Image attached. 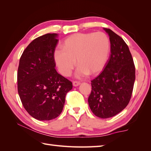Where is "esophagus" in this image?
Masks as SVG:
<instances>
[{
	"label": "esophagus",
	"mask_w": 151,
	"mask_h": 151,
	"mask_svg": "<svg viewBox=\"0 0 151 151\" xmlns=\"http://www.w3.org/2000/svg\"><path fill=\"white\" fill-rule=\"evenodd\" d=\"M80 84H81V83L79 82V81H73V86H78Z\"/></svg>",
	"instance_id": "1"
}]
</instances>
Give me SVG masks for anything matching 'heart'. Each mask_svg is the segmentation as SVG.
Segmentation results:
<instances>
[{"mask_svg":"<svg viewBox=\"0 0 151 151\" xmlns=\"http://www.w3.org/2000/svg\"><path fill=\"white\" fill-rule=\"evenodd\" d=\"M61 49H56L53 56L59 72L69 76L77 65V78L101 72L108 61L110 53L109 37L102 32L78 33L67 37Z\"/></svg>","mask_w":151,"mask_h":151,"instance_id":"1","label":"heart"}]
</instances>
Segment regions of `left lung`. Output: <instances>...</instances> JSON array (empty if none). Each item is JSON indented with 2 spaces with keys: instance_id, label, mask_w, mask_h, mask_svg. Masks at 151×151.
Here are the masks:
<instances>
[{
  "instance_id": "left-lung-1",
  "label": "left lung",
  "mask_w": 151,
  "mask_h": 151,
  "mask_svg": "<svg viewBox=\"0 0 151 151\" xmlns=\"http://www.w3.org/2000/svg\"><path fill=\"white\" fill-rule=\"evenodd\" d=\"M109 35L110 55L103 71L91 81L88 102L93 114L111 118L128 105L135 81V66L128 46L121 37L104 28Z\"/></svg>"
}]
</instances>
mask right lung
<instances>
[{"instance_id":"1","label":"right lung","mask_w":151,"mask_h":151,"mask_svg":"<svg viewBox=\"0 0 151 151\" xmlns=\"http://www.w3.org/2000/svg\"><path fill=\"white\" fill-rule=\"evenodd\" d=\"M57 33L35 39L24 50L17 72L18 93L23 106L33 118L48 121L63 109L72 83L57 72L53 56Z\"/></svg>"}]
</instances>
